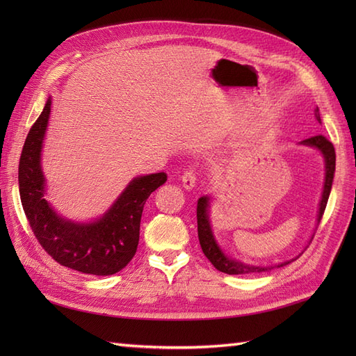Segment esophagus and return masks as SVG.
<instances>
[{
	"label": "esophagus",
	"instance_id": "obj_1",
	"mask_svg": "<svg viewBox=\"0 0 356 356\" xmlns=\"http://www.w3.org/2000/svg\"><path fill=\"white\" fill-rule=\"evenodd\" d=\"M182 186H184L186 190H191L193 187L196 186V174L195 170H186L184 174H182Z\"/></svg>",
	"mask_w": 356,
	"mask_h": 356
}]
</instances>
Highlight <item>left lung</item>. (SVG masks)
Returning <instances> with one entry per match:
<instances>
[{
	"instance_id": "1",
	"label": "left lung",
	"mask_w": 356,
	"mask_h": 356,
	"mask_svg": "<svg viewBox=\"0 0 356 356\" xmlns=\"http://www.w3.org/2000/svg\"><path fill=\"white\" fill-rule=\"evenodd\" d=\"M315 117L318 122H321L319 108L315 110ZM301 144L318 148L319 152L324 154V159H325V184H324V191H322V199L319 203V213H318V224H319L322 215H324L327 202L330 197L331 186H332L334 170H336V152H334V145L328 141L324 135H316V136L307 138V139H305V141H301ZM208 207H209L208 196H203L197 200V234H199V242H200L203 254L207 255L208 260L213 264V267L217 268V270H220L222 273H227V275H250V273H261V272L273 270V268L282 267V266L289 264L291 261H294V260H291V261H285L281 264L261 267V266L245 264V263H241L238 260H233V258L227 257L221 251V248L213 239V234H212L211 225H209Z\"/></svg>"
}]
</instances>
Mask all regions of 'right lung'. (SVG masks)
I'll return each mask as SVG.
<instances>
[{
  "mask_svg": "<svg viewBox=\"0 0 356 356\" xmlns=\"http://www.w3.org/2000/svg\"><path fill=\"white\" fill-rule=\"evenodd\" d=\"M51 101L32 124L19 160V193L28 222L37 241L53 260L81 273L108 276L132 260L139 242V224L145 200L165 184V172L131 181L104 217L93 222H74L53 211L44 196L41 170L42 138Z\"/></svg>",
  "mask_w": 356,
  "mask_h": 356,
  "instance_id": "obj_1",
  "label": "right lung"
}]
</instances>
